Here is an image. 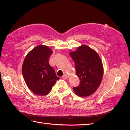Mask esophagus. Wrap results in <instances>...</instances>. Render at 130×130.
<instances>
[{"instance_id": "1", "label": "esophagus", "mask_w": 130, "mask_h": 130, "mask_svg": "<svg viewBox=\"0 0 130 130\" xmlns=\"http://www.w3.org/2000/svg\"><path fill=\"white\" fill-rule=\"evenodd\" d=\"M62 78H63V79H64V80L67 79V78H68V76L67 74H64V75H63Z\"/></svg>"}]
</instances>
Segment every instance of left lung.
<instances>
[{"label":"left lung","instance_id":"obj_1","mask_svg":"<svg viewBox=\"0 0 130 130\" xmlns=\"http://www.w3.org/2000/svg\"><path fill=\"white\" fill-rule=\"evenodd\" d=\"M70 55L80 81L77 87H73L74 91L81 97L89 96L96 91L103 79L104 69L101 59L95 50L85 45L70 53Z\"/></svg>","mask_w":130,"mask_h":130}]
</instances>
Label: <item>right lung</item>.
Instances as JSON below:
<instances>
[{"label": "right lung", "instance_id": "right-lung-1", "mask_svg": "<svg viewBox=\"0 0 130 130\" xmlns=\"http://www.w3.org/2000/svg\"><path fill=\"white\" fill-rule=\"evenodd\" d=\"M53 51L45 45H38L26 56L22 66L25 83L34 93L38 95L48 94L60 77L49 63Z\"/></svg>", "mask_w": 130, "mask_h": 130}]
</instances>
